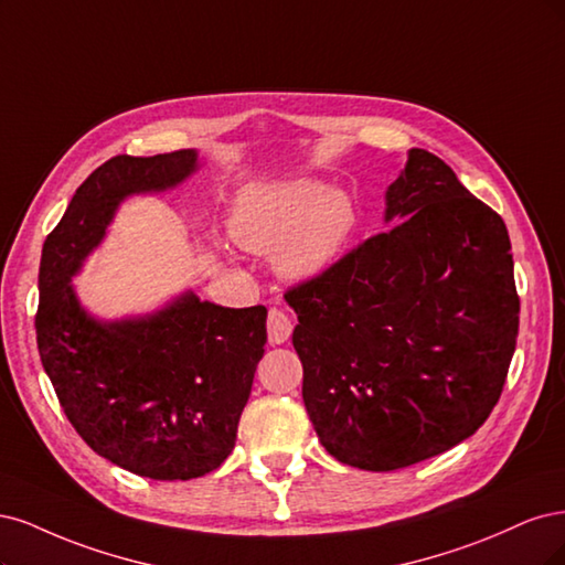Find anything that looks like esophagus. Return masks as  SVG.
Wrapping results in <instances>:
<instances>
[{"instance_id":"esophagus-1","label":"esophagus","mask_w":565,"mask_h":565,"mask_svg":"<svg viewBox=\"0 0 565 565\" xmlns=\"http://www.w3.org/2000/svg\"><path fill=\"white\" fill-rule=\"evenodd\" d=\"M294 333V319H290L284 309L271 307L267 315V335L271 344H281Z\"/></svg>"}]
</instances>
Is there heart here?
<instances>
[{
	"label": "heart",
	"instance_id": "heart-1",
	"mask_svg": "<svg viewBox=\"0 0 565 565\" xmlns=\"http://www.w3.org/2000/svg\"><path fill=\"white\" fill-rule=\"evenodd\" d=\"M356 223L352 199L317 180L258 183L242 190L232 211V234L244 248L277 253L288 279H312L331 267Z\"/></svg>",
	"mask_w": 565,
	"mask_h": 565
}]
</instances>
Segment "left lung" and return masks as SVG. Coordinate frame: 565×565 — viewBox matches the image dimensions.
Masks as SVG:
<instances>
[{"label": "left lung", "instance_id": "left-lung-1", "mask_svg": "<svg viewBox=\"0 0 565 565\" xmlns=\"http://www.w3.org/2000/svg\"><path fill=\"white\" fill-rule=\"evenodd\" d=\"M385 199V232L284 296L319 441L369 471L411 467L475 434L519 335L502 217L420 148Z\"/></svg>", "mask_w": 565, "mask_h": 565}]
</instances>
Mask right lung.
<instances>
[{"instance_id":"obj_1","label":"right lung","mask_w":565,"mask_h":565,"mask_svg":"<svg viewBox=\"0 0 565 565\" xmlns=\"http://www.w3.org/2000/svg\"><path fill=\"white\" fill-rule=\"evenodd\" d=\"M194 171V150L107 159L77 188L40 263L34 329L67 420L105 460L157 481L204 477L232 452L265 354L267 309L185 290L152 315L100 321L70 281L126 196L175 188Z\"/></svg>"}]
</instances>
